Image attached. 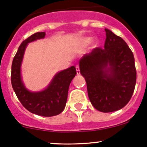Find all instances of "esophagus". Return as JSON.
Segmentation results:
<instances>
[{"mask_svg": "<svg viewBox=\"0 0 147 147\" xmlns=\"http://www.w3.org/2000/svg\"><path fill=\"white\" fill-rule=\"evenodd\" d=\"M76 72H77V75H80V67L78 65L76 66Z\"/></svg>", "mask_w": 147, "mask_h": 147, "instance_id": "1", "label": "esophagus"}]
</instances>
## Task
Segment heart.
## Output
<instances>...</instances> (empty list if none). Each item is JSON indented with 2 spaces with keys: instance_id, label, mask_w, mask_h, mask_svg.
I'll return each instance as SVG.
<instances>
[{
  "instance_id": "1",
  "label": "heart",
  "mask_w": 147,
  "mask_h": 147,
  "mask_svg": "<svg viewBox=\"0 0 147 147\" xmlns=\"http://www.w3.org/2000/svg\"><path fill=\"white\" fill-rule=\"evenodd\" d=\"M92 41V38H90V37H84V38H82L78 41L77 42V45L78 47H85L87 45L90 43V42ZM98 44V41L94 40V42H93V47H96Z\"/></svg>"
}]
</instances>
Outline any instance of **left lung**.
<instances>
[{
	"label": "left lung",
	"mask_w": 147,
	"mask_h": 147,
	"mask_svg": "<svg viewBox=\"0 0 147 147\" xmlns=\"http://www.w3.org/2000/svg\"><path fill=\"white\" fill-rule=\"evenodd\" d=\"M104 48L96 47L79 60L92 105L102 112L124 107L131 99L137 81L134 57L125 41L105 28Z\"/></svg>",
	"instance_id": "1"
}]
</instances>
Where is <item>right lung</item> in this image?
Returning <instances> with one entry per match:
<instances>
[{
    "instance_id": "right-lung-1",
    "label": "right lung",
    "mask_w": 147,
    "mask_h": 147,
    "mask_svg": "<svg viewBox=\"0 0 147 147\" xmlns=\"http://www.w3.org/2000/svg\"><path fill=\"white\" fill-rule=\"evenodd\" d=\"M45 36V32H36L20 44L12 63L11 83L16 96L26 109L40 116L53 117L64 110L69 86L77 72L75 66H72L55 74L47 87L41 91L31 92L26 88L21 75L25 51L28 43Z\"/></svg>"
}]
</instances>
